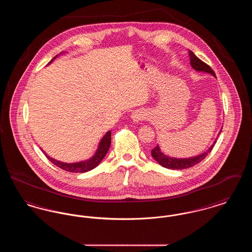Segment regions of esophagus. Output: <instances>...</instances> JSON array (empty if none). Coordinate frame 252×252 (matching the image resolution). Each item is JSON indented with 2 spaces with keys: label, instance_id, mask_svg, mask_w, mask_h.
Returning a JSON list of instances; mask_svg holds the SVG:
<instances>
[{
  "label": "esophagus",
  "instance_id": "esophagus-1",
  "mask_svg": "<svg viewBox=\"0 0 252 252\" xmlns=\"http://www.w3.org/2000/svg\"><path fill=\"white\" fill-rule=\"evenodd\" d=\"M147 116V113L143 110V109H137L135 111H133L131 115V119L133 122L138 123L139 121L145 120Z\"/></svg>",
  "mask_w": 252,
  "mask_h": 252
}]
</instances>
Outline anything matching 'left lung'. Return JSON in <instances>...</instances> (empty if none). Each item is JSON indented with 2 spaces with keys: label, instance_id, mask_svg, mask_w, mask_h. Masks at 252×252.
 <instances>
[{
  "label": "left lung",
  "instance_id": "left-lung-1",
  "mask_svg": "<svg viewBox=\"0 0 252 252\" xmlns=\"http://www.w3.org/2000/svg\"><path fill=\"white\" fill-rule=\"evenodd\" d=\"M189 56H190V63L192 68L197 71V72H208L213 74L214 76H216V73L212 70V68L203 62L202 60H199L192 51H189ZM221 132V131H220ZM219 132V134H220ZM218 134V135H219ZM216 140L214 142V144H212V146L202 154L198 155V156L192 157V158H171V157L164 155L160 149L159 146L157 145L155 148H153L151 150V155L155 158L158 164H160L163 167L168 168V169H173V170H181V169H186V168H190L199 163L200 161H202L206 157L208 156V154L213 150L215 144H216Z\"/></svg>",
  "mask_w": 252,
  "mask_h": 252
}]
</instances>
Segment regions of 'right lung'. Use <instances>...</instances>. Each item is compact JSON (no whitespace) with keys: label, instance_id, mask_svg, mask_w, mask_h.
Segmentation results:
<instances>
[{"label":"right lung","instance_id":"add662e5","mask_svg":"<svg viewBox=\"0 0 252 252\" xmlns=\"http://www.w3.org/2000/svg\"><path fill=\"white\" fill-rule=\"evenodd\" d=\"M57 57H55L53 60H55ZM50 61V63L52 62ZM111 144V131H108L105 136L102 138L101 142L99 143L98 148L96 150L95 154L90 159H87L84 161H79V162H73V163H66V162H61L60 160H57L51 157H49L44 151L43 153L45 154L46 158H48L51 162H53L56 166L61 168L67 172H72V173H85L88 171L93 170L105 158L108 153L109 146Z\"/></svg>","mask_w":252,"mask_h":252}]
</instances>
